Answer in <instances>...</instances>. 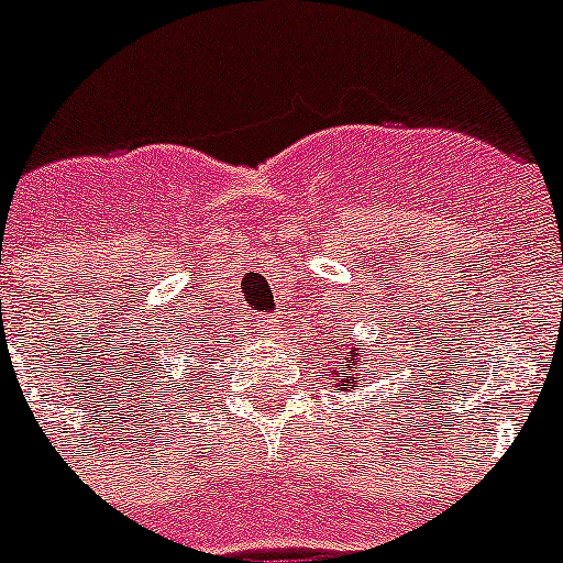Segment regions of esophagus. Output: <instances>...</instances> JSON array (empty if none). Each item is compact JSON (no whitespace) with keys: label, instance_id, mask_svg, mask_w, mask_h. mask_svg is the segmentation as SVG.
Segmentation results:
<instances>
[{"label":"esophagus","instance_id":"1","mask_svg":"<svg viewBox=\"0 0 563 563\" xmlns=\"http://www.w3.org/2000/svg\"><path fill=\"white\" fill-rule=\"evenodd\" d=\"M257 328L264 330V335H269V339H277L283 333V322L277 317H261L257 319Z\"/></svg>","mask_w":563,"mask_h":563}]
</instances>
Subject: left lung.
I'll list each match as a JSON object with an SVG mask.
<instances>
[{"mask_svg":"<svg viewBox=\"0 0 563 563\" xmlns=\"http://www.w3.org/2000/svg\"><path fill=\"white\" fill-rule=\"evenodd\" d=\"M322 353L328 355L324 361L333 364L330 369V380H333L335 391H355L358 386L361 375H366V364H364V350L358 344H350L335 333H330L322 344Z\"/></svg>","mask_w":563,"mask_h":563,"instance_id":"1","label":"left lung"}]
</instances>
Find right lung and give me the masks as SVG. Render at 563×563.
I'll return each mask as SVG.
<instances>
[{
  "label": "right lung",
  "instance_id": "add662e5",
  "mask_svg": "<svg viewBox=\"0 0 563 563\" xmlns=\"http://www.w3.org/2000/svg\"><path fill=\"white\" fill-rule=\"evenodd\" d=\"M222 344H224V341H219V335L213 333V330L205 328V333L197 339V346H194L191 358L197 361V364H199V361L210 364V361H217L219 353H224V350H219ZM186 364H188V361H186ZM186 375H191V372H186ZM180 380H183V377H180Z\"/></svg>",
  "mask_w": 563,
  "mask_h": 563
}]
</instances>
